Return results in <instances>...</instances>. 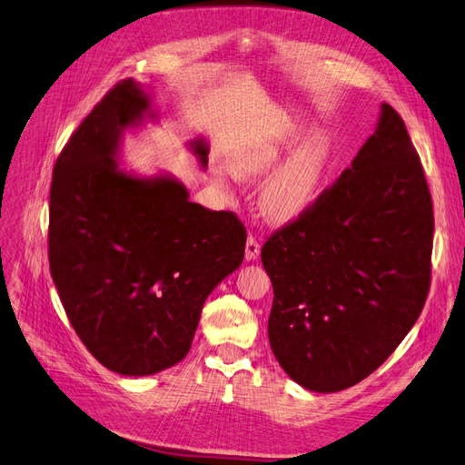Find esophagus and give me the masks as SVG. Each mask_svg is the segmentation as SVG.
I'll return each instance as SVG.
<instances>
[{"label":"esophagus","mask_w":465,"mask_h":465,"mask_svg":"<svg viewBox=\"0 0 465 465\" xmlns=\"http://www.w3.org/2000/svg\"><path fill=\"white\" fill-rule=\"evenodd\" d=\"M259 252H261L259 242L255 240L253 235H249L247 242H245V261H255L259 257Z\"/></svg>","instance_id":"esophagus-1"}]
</instances>
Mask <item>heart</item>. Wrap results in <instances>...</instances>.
<instances>
[{
	"label": "heart",
	"mask_w": 465,
	"mask_h": 465,
	"mask_svg": "<svg viewBox=\"0 0 465 465\" xmlns=\"http://www.w3.org/2000/svg\"><path fill=\"white\" fill-rule=\"evenodd\" d=\"M287 143H261L233 157L240 176H263L282 159ZM336 163V141L326 129H316L292 149L259 190V206L271 222L287 223L312 210ZM225 183V171L216 173Z\"/></svg>",
	"instance_id": "b5f03b06"
}]
</instances>
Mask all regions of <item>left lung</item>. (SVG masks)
Wrapping results in <instances>:
<instances>
[{"label":"left lung","mask_w":465,"mask_h":465,"mask_svg":"<svg viewBox=\"0 0 465 465\" xmlns=\"http://www.w3.org/2000/svg\"><path fill=\"white\" fill-rule=\"evenodd\" d=\"M434 213L407 127L381 104L375 134L312 210L271 235L269 343L301 387L360 383L397 350L430 287Z\"/></svg>","instance_id":"8db88e82"}]
</instances>
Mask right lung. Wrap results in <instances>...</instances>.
Masks as SVG:
<instances>
[{"mask_svg": "<svg viewBox=\"0 0 465 465\" xmlns=\"http://www.w3.org/2000/svg\"><path fill=\"white\" fill-rule=\"evenodd\" d=\"M139 82L112 88L56 159L49 263L70 324L110 371L169 369L193 343L210 292L242 265L245 228L232 212L188 200L169 173L119 164L125 131L157 119ZM200 169L208 143H188Z\"/></svg>", "mask_w": 465, "mask_h": 465, "instance_id": "1", "label": "right lung"}]
</instances>
